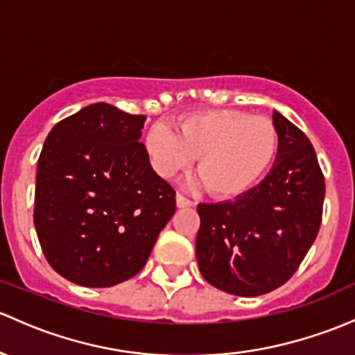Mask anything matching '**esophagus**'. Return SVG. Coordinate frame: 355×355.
<instances>
[{
    "instance_id": "34e87169",
    "label": "esophagus",
    "mask_w": 355,
    "mask_h": 355,
    "mask_svg": "<svg viewBox=\"0 0 355 355\" xmlns=\"http://www.w3.org/2000/svg\"><path fill=\"white\" fill-rule=\"evenodd\" d=\"M175 199H177V207H180V209L192 207L193 206L192 200H189L187 197H184V196H182V193H177V197H175Z\"/></svg>"
}]
</instances>
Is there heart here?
<instances>
[{"mask_svg": "<svg viewBox=\"0 0 355 355\" xmlns=\"http://www.w3.org/2000/svg\"><path fill=\"white\" fill-rule=\"evenodd\" d=\"M279 130L267 117L243 110H199L184 115L177 134L156 124L146 134V151L156 173L171 178L197 158V173L216 199L245 196L274 166Z\"/></svg>", "mask_w": 355, "mask_h": 355, "instance_id": "b5f03b06", "label": "heart"}]
</instances>
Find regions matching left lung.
Here are the masks:
<instances>
[{
	"mask_svg": "<svg viewBox=\"0 0 355 355\" xmlns=\"http://www.w3.org/2000/svg\"><path fill=\"white\" fill-rule=\"evenodd\" d=\"M279 153L267 177L245 196L199 204L196 255L211 286L253 297L293 277L322 225L325 178L306 134L272 114Z\"/></svg>",
	"mask_w": 355,
	"mask_h": 355,
	"instance_id": "1",
	"label": "left lung"
}]
</instances>
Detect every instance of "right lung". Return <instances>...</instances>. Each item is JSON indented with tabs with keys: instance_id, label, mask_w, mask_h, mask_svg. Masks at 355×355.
<instances>
[{
	"instance_id": "add662e5",
	"label": "right lung",
	"mask_w": 355,
	"mask_h": 355,
	"mask_svg": "<svg viewBox=\"0 0 355 355\" xmlns=\"http://www.w3.org/2000/svg\"><path fill=\"white\" fill-rule=\"evenodd\" d=\"M144 115L93 103L52 128L37 165V236L78 286L110 287L146 266L175 212V190L139 143Z\"/></svg>"
}]
</instances>
